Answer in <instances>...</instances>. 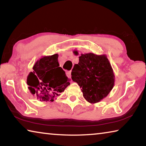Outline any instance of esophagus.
Wrapping results in <instances>:
<instances>
[{"instance_id": "1", "label": "esophagus", "mask_w": 146, "mask_h": 146, "mask_svg": "<svg viewBox=\"0 0 146 146\" xmlns=\"http://www.w3.org/2000/svg\"><path fill=\"white\" fill-rule=\"evenodd\" d=\"M66 74H67V75L71 78V71H68V72L66 73Z\"/></svg>"}]
</instances>
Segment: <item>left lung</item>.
<instances>
[{
    "mask_svg": "<svg viewBox=\"0 0 146 146\" xmlns=\"http://www.w3.org/2000/svg\"><path fill=\"white\" fill-rule=\"evenodd\" d=\"M75 55L78 51L74 50ZM71 78L80 86L83 97L95 104L106 98L115 84V75L107 56L93 53L81 54L71 71Z\"/></svg>",
    "mask_w": 146,
    "mask_h": 146,
    "instance_id": "obj_1",
    "label": "left lung"
}]
</instances>
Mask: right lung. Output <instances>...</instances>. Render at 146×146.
<instances>
[{"label": "right lung", "instance_id": "1", "mask_svg": "<svg viewBox=\"0 0 146 146\" xmlns=\"http://www.w3.org/2000/svg\"><path fill=\"white\" fill-rule=\"evenodd\" d=\"M58 57V54L42 56L27 78L30 93L41 101L53 102L70 84L65 71L59 67Z\"/></svg>", "mask_w": 146, "mask_h": 146}]
</instances>
